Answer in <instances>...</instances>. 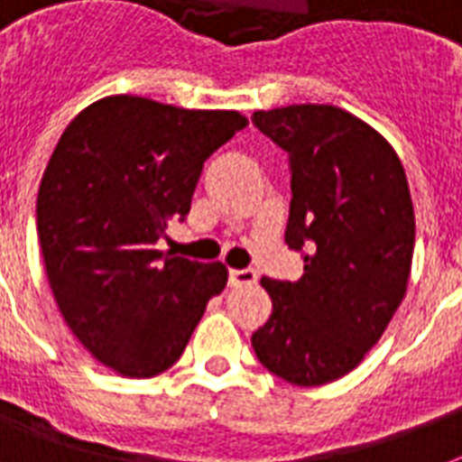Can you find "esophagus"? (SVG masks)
Listing matches in <instances>:
<instances>
[{
	"label": "esophagus",
	"instance_id": "obj_1",
	"mask_svg": "<svg viewBox=\"0 0 462 462\" xmlns=\"http://www.w3.org/2000/svg\"><path fill=\"white\" fill-rule=\"evenodd\" d=\"M256 271H252V268H242V271H237V268H232L230 271V285H235V288H242V285H254L256 282Z\"/></svg>",
	"mask_w": 462,
	"mask_h": 462
}]
</instances>
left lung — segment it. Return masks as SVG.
I'll use <instances>...</instances> for the list:
<instances>
[{
  "mask_svg": "<svg viewBox=\"0 0 462 462\" xmlns=\"http://www.w3.org/2000/svg\"><path fill=\"white\" fill-rule=\"evenodd\" d=\"M254 125L290 153L285 242L304 252L300 281H261L273 314L252 336L254 352L295 386H323L365 359L405 297L415 252L408 177L374 126L333 105L261 110Z\"/></svg>",
  "mask_w": 462,
  "mask_h": 462,
  "instance_id": "obj_1",
  "label": "left lung"
}]
</instances>
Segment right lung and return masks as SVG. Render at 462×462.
Instances as JSON below:
<instances>
[{"label": "right lung", "instance_id": "obj_1", "mask_svg": "<svg viewBox=\"0 0 462 462\" xmlns=\"http://www.w3.org/2000/svg\"><path fill=\"white\" fill-rule=\"evenodd\" d=\"M246 125L235 110L107 96L61 134L40 181V249L64 321L112 372L148 379L170 369L227 285L225 263L155 242L189 213L206 158Z\"/></svg>", "mask_w": 462, "mask_h": 462}]
</instances>
